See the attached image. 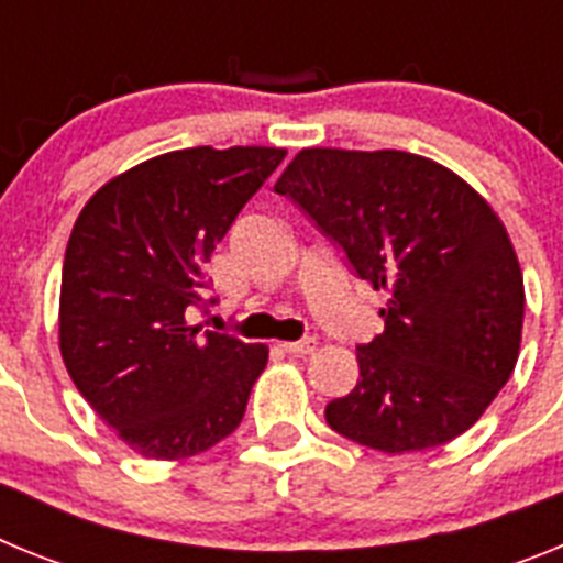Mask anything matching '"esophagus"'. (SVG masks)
Returning <instances> with one entry per match:
<instances>
[{
  "instance_id": "obj_1",
  "label": "esophagus",
  "mask_w": 563,
  "mask_h": 563,
  "mask_svg": "<svg viewBox=\"0 0 563 563\" xmlns=\"http://www.w3.org/2000/svg\"><path fill=\"white\" fill-rule=\"evenodd\" d=\"M282 350L287 355H310L316 350V338H301V341H285L282 343Z\"/></svg>"
}]
</instances>
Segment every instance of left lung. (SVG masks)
Returning a JSON list of instances; mask_svg holds the SVG:
<instances>
[{
    "instance_id": "8db88e82",
    "label": "left lung",
    "mask_w": 563,
    "mask_h": 563,
    "mask_svg": "<svg viewBox=\"0 0 563 563\" xmlns=\"http://www.w3.org/2000/svg\"><path fill=\"white\" fill-rule=\"evenodd\" d=\"M285 194L389 301L383 332L357 346V377L324 417L386 454L434 449L467 431L514 375L525 282L496 211L420 154L301 148Z\"/></svg>"
}]
</instances>
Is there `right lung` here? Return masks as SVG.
I'll list each match as a JSON object with an SVG mask.
<instances>
[{
    "label": "right lung",
    "mask_w": 563,
    "mask_h": 563,
    "mask_svg": "<svg viewBox=\"0 0 563 563\" xmlns=\"http://www.w3.org/2000/svg\"><path fill=\"white\" fill-rule=\"evenodd\" d=\"M285 148H180L98 188L69 233L58 346L107 426L148 460L202 454L245 417L265 343L202 332L206 262ZM213 305V301H211Z\"/></svg>",
    "instance_id": "right-lung-1"
}]
</instances>
